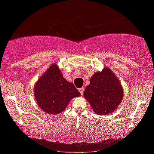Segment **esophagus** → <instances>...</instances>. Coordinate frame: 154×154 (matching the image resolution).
I'll list each match as a JSON object with an SVG mask.
<instances>
[{
    "label": "esophagus",
    "mask_w": 154,
    "mask_h": 154,
    "mask_svg": "<svg viewBox=\"0 0 154 154\" xmlns=\"http://www.w3.org/2000/svg\"><path fill=\"white\" fill-rule=\"evenodd\" d=\"M79 91L80 92L81 95H83V92H84V88H79Z\"/></svg>",
    "instance_id": "obj_1"
}]
</instances>
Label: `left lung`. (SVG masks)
Segmentation results:
<instances>
[{
  "label": "left lung",
  "instance_id": "8db88e82",
  "mask_svg": "<svg viewBox=\"0 0 154 154\" xmlns=\"http://www.w3.org/2000/svg\"><path fill=\"white\" fill-rule=\"evenodd\" d=\"M84 97L97 115H108L117 109L123 97V87L110 69L95 72L84 92Z\"/></svg>",
  "mask_w": 154,
  "mask_h": 154
}]
</instances>
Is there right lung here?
Masks as SVG:
<instances>
[{
    "label": "right lung",
    "mask_w": 154,
    "mask_h": 154,
    "mask_svg": "<svg viewBox=\"0 0 154 154\" xmlns=\"http://www.w3.org/2000/svg\"><path fill=\"white\" fill-rule=\"evenodd\" d=\"M79 95L80 93L75 85L63 77L57 64L50 66L34 86L37 104L49 114L62 112L72 98Z\"/></svg>",
    "instance_id": "right-lung-1"
}]
</instances>
